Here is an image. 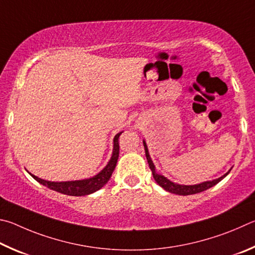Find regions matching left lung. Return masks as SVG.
Segmentation results:
<instances>
[{"mask_svg":"<svg viewBox=\"0 0 255 255\" xmlns=\"http://www.w3.org/2000/svg\"><path fill=\"white\" fill-rule=\"evenodd\" d=\"M143 145H144V150H145V157H146V160H148V163H149V167L151 169V171H152L154 180L157 181V184L160 187H162L164 190H167L171 194L187 196V195H194V194L202 193V191L207 190V189L211 188V187L218 184V182H220L222 179H224V178L230 173V171H229V172H226L224 176L217 178V179H214V180H211V181H205V182H202V184H198V185H191V186L178 185V184H175V182H172L169 179H167L166 177H163L162 175H160V173L155 171V167H154V164L152 162V160H151V158H150L149 150H148V146H146L145 141H143Z\"/></svg>","mask_w":255,"mask_h":255,"instance_id":"left-lung-1","label":"left lung"}]
</instances>
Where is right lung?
<instances>
[{
    "instance_id": "obj_1",
    "label": "right lung",
    "mask_w": 255,
    "mask_h": 255,
    "mask_svg": "<svg viewBox=\"0 0 255 255\" xmlns=\"http://www.w3.org/2000/svg\"><path fill=\"white\" fill-rule=\"evenodd\" d=\"M121 134H122V132L118 133V134L114 136L113 153H112V157L110 159L109 163L106 164V167L103 169L101 172H98L96 176L89 178V179L55 182V181L40 179V178L35 177L34 175H32V173H30V175L33 177V179L40 182L41 185L48 187L49 189H52L55 191H58V193L65 194L68 196H86V195L95 193V191L101 189L103 186L107 184V181L110 180L112 173H113L114 169L116 167V162H118V159H119V151H120L119 137Z\"/></svg>"
}]
</instances>
